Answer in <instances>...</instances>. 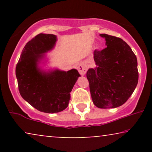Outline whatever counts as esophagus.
Segmentation results:
<instances>
[{
  "instance_id": "34e87169",
  "label": "esophagus",
  "mask_w": 152,
  "mask_h": 152,
  "mask_svg": "<svg viewBox=\"0 0 152 152\" xmlns=\"http://www.w3.org/2000/svg\"><path fill=\"white\" fill-rule=\"evenodd\" d=\"M77 70L81 75H84L87 71V68L84 64L81 63L77 66Z\"/></svg>"
}]
</instances>
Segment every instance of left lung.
I'll return each mask as SVG.
<instances>
[{
	"instance_id": "obj_1",
	"label": "left lung",
	"mask_w": 152,
	"mask_h": 152,
	"mask_svg": "<svg viewBox=\"0 0 152 152\" xmlns=\"http://www.w3.org/2000/svg\"><path fill=\"white\" fill-rule=\"evenodd\" d=\"M106 47L94 51L97 66L86 72L93 102L99 109L120 107L126 102L138 82L136 56L119 37L101 34Z\"/></svg>"
}]
</instances>
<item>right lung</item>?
<instances>
[{"instance_id": "add662e5", "label": "right lung", "mask_w": 152, "mask_h": 152, "mask_svg": "<svg viewBox=\"0 0 152 152\" xmlns=\"http://www.w3.org/2000/svg\"><path fill=\"white\" fill-rule=\"evenodd\" d=\"M55 35L37 34L25 45L16 66L18 91L33 107L44 113H54L67 108L70 92L81 75L75 69L45 72L37 68V62L53 49Z\"/></svg>"}]
</instances>
